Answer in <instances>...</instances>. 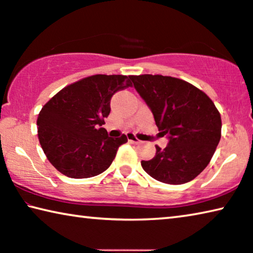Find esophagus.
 Masks as SVG:
<instances>
[{"instance_id": "esophagus-1", "label": "esophagus", "mask_w": 253, "mask_h": 253, "mask_svg": "<svg viewBox=\"0 0 253 253\" xmlns=\"http://www.w3.org/2000/svg\"><path fill=\"white\" fill-rule=\"evenodd\" d=\"M127 138H128V140H129L130 143H134V144H139L140 143V140L137 138V137H135V135H132L131 132H128Z\"/></svg>"}]
</instances>
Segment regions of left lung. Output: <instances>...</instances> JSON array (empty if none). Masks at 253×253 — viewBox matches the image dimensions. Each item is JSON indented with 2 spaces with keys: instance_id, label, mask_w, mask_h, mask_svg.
Returning a JSON list of instances; mask_svg holds the SVG:
<instances>
[{
  "instance_id": "8db88e82",
  "label": "left lung",
  "mask_w": 253,
  "mask_h": 253,
  "mask_svg": "<svg viewBox=\"0 0 253 253\" xmlns=\"http://www.w3.org/2000/svg\"><path fill=\"white\" fill-rule=\"evenodd\" d=\"M134 87L151 108L164 149L156 146L142 168L162 183L184 184L207 168L221 138V115L207 93L187 81L162 75L131 76Z\"/></svg>"
}]
</instances>
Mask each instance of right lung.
<instances>
[{"label":"right lung","mask_w":253,"mask_h":253,"mask_svg":"<svg viewBox=\"0 0 253 253\" xmlns=\"http://www.w3.org/2000/svg\"><path fill=\"white\" fill-rule=\"evenodd\" d=\"M131 76L95 75L68 84L42 107L38 136L46 158L71 178L99 175L109 168L126 135L113 138L101 126L115 92L131 87Z\"/></svg>","instance_id":"right-lung-1"}]
</instances>
